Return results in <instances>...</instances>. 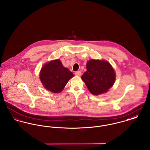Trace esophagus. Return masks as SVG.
<instances>
[{"label":"esophagus","mask_w":150,"mask_h":150,"mask_svg":"<svg viewBox=\"0 0 150 150\" xmlns=\"http://www.w3.org/2000/svg\"><path fill=\"white\" fill-rule=\"evenodd\" d=\"M74 74L77 76H81V71H75Z\"/></svg>","instance_id":"34e87169"}]
</instances>
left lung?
<instances>
[{
	"mask_svg": "<svg viewBox=\"0 0 150 150\" xmlns=\"http://www.w3.org/2000/svg\"><path fill=\"white\" fill-rule=\"evenodd\" d=\"M88 89L93 95L106 93L113 86L115 74L111 64L106 61L89 60L86 71L81 76Z\"/></svg>",
	"mask_w": 150,
	"mask_h": 150,
	"instance_id": "1",
	"label": "left lung"
}]
</instances>
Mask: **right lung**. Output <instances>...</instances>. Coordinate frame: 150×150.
I'll return each instance as SVG.
<instances>
[{"mask_svg": "<svg viewBox=\"0 0 150 150\" xmlns=\"http://www.w3.org/2000/svg\"><path fill=\"white\" fill-rule=\"evenodd\" d=\"M73 76V73L64 67L59 59L44 64L40 74L44 88L53 93L61 92Z\"/></svg>", "mask_w": 150, "mask_h": 150, "instance_id": "right-lung-1", "label": "right lung"}]
</instances>
